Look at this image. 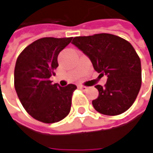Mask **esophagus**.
I'll return each mask as SVG.
<instances>
[{
	"label": "esophagus",
	"instance_id": "34e87169",
	"mask_svg": "<svg viewBox=\"0 0 153 153\" xmlns=\"http://www.w3.org/2000/svg\"><path fill=\"white\" fill-rule=\"evenodd\" d=\"M78 88H79V89H81V90H83V91H87L88 89V87H85V86H80V85H79Z\"/></svg>",
	"mask_w": 153,
	"mask_h": 153
}]
</instances>
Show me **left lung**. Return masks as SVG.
Returning <instances> with one entry per match:
<instances>
[{
  "instance_id": "left-lung-1",
  "label": "left lung",
  "mask_w": 153,
  "mask_h": 153,
  "mask_svg": "<svg viewBox=\"0 0 153 153\" xmlns=\"http://www.w3.org/2000/svg\"><path fill=\"white\" fill-rule=\"evenodd\" d=\"M83 51L100 75H107L104 87L96 85L94 109L107 116H117L131 108L141 88L142 71L138 55L131 45L117 36L101 33L75 36L72 42Z\"/></svg>"
}]
</instances>
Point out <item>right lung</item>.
I'll return each mask as SVG.
<instances>
[{
    "label": "right lung",
    "instance_id": "right-lung-1",
    "mask_svg": "<svg viewBox=\"0 0 153 153\" xmlns=\"http://www.w3.org/2000/svg\"><path fill=\"white\" fill-rule=\"evenodd\" d=\"M73 37H43L28 45L18 56L14 74L15 88L25 110L36 120L53 123L65 117L77 87L52 84L50 77L59 66L58 55Z\"/></svg>",
    "mask_w": 153,
    "mask_h": 153
}]
</instances>
